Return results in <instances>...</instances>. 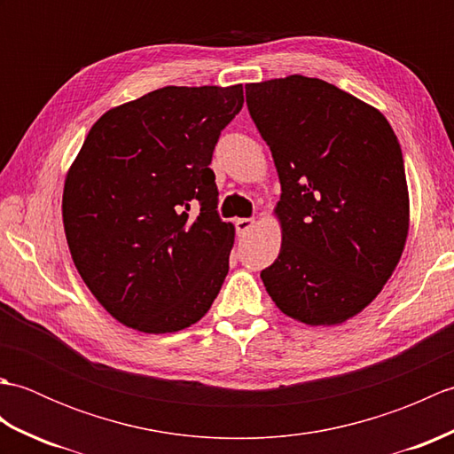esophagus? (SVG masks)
Returning a JSON list of instances; mask_svg holds the SVG:
<instances>
[{"label": "esophagus", "mask_w": 454, "mask_h": 454, "mask_svg": "<svg viewBox=\"0 0 454 454\" xmlns=\"http://www.w3.org/2000/svg\"><path fill=\"white\" fill-rule=\"evenodd\" d=\"M234 224H236L238 236H246L255 228V220L254 218H236Z\"/></svg>", "instance_id": "obj_1"}]
</instances>
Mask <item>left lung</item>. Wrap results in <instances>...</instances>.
<instances>
[{"mask_svg":"<svg viewBox=\"0 0 454 454\" xmlns=\"http://www.w3.org/2000/svg\"><path fill=\"white\" fill-rule=\"evenodd\" d=\"M281 181V252L262 281L278 310L340 325L392 277L410 230L400 142L372 105L306 75L246 85Z\"/></svg>","mask_w":454,"mask_h":454,"instance_id":"1","label":"left lung"}]
</instances>
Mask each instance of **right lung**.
Instances as JSON below:
<instances>
[{
    "label": "right lung",
    "instance_id": "obj_1",
    "mask_svg": "<svg viewBox=\"0 0 454 454\" xmlns=\"http://www.w3.org/2000/svg\"><path fill=\"white\" fill-rule=\"evenodd\" d=\"M244 105L230 88L168 85L109 109L66 173L62 220L83 283L114 320L173 333L208 312L234 224L216 212L210 160Z\"/></svg>",
    "mask_w": 454,
    "mask_h": 454
}]
</instances>
